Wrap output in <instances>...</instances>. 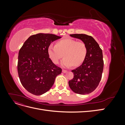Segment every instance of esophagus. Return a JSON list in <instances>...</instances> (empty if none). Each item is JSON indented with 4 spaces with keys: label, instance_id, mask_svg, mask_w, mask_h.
<instances>
[{
    "label": "esophagus",
    "instance_id": "obj_1",
    "mask_svg": "<svg viewBox=\"0 0 125 125\" xmlns=\"http://www.w3.org/2000/svg\"><path fill=\"white\" fill-rule=\"evenodd\" d=\"M62 73H67V70H64V69H62Z\"/></svg>",
    "mask_w": 125,
    "mask_h": 125
}]
</instances>
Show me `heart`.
Listing matches in <instances>:
<instances>
[{
	"label": "heart",
	"instance_id": "1",
	"mask_svg": "<svg viewBox=\"0 0 125 125\" xmlns=\"http://www.w3.org/2000/svg\"><path fill=\"white\" fill-rule=\"evenodd\" d=\"M47 52L49 57L55 64H58L63 56L65 58L62 64L64 66L77 67L84 62L88 48L83 42L67 38L57 41L55 46H49Z\"/></svg>",
	"mask_w": 125,
	"mask_h": 125
}]
</instances>
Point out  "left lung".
I'll return each instance as SVG.
<instances>
[{"label":"left lung","mask_w":125,"mask_h":125,"mask_svg":"<svg viewBox=\"0 0 125 125\" xmlns=\"http://www.w3.org/2000/svg\"><path fill=\"white\" fill-rule=\"evenodd\" d=\"M70 35L83 42L88 48V54L80 66L71 70L74 76L69 81V85L75 93L89 94L96 89L101 80L104 67L102 50L91 36L83 34Z\"/></svg>","instance_id":"1"}]
</instances>
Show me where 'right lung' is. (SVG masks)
I'll list each match as a JSON object with an SVG mask.
<instances>
[{
	"label": "right lung",
	"mask_w": 125,
	"mask_h": 125,
	"mask_svg": "<svg viewBox=\"0 0 125 125\" xmlns=\"http://www.w3.org/2000/svg\"><path fill=\"white\" fill-rule=\"evenodd\" d=\"M61 38L52 34L39 33L30 36L19 52L18 72L24 88L34 95L47 92L56 77L62 73L49 57L47 49L52 42Z\"/></svg>",
	"instance_id": "obj_1"
}]
</instances>
